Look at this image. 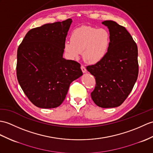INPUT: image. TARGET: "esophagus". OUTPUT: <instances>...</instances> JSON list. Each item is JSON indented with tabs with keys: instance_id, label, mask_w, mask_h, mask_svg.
Segmentation results:
<instances>
[{
	"instance_id": "34e87169",
	"label": "esophagus",
	"mask_w": 153,
	"mask_h": 153,
	"mask_svg": "<svg viewBox=\"0 0 153 153\" xmlns=\"http://www.w3.org/2000/svg\"><path fill=\"white\" fill-rule=\"evenodd\" d=\"M81 70H82V72H83V73H86L87 72V70H86V68H85V67L84 66H81Z\"/></svg>"
}]
</instances>
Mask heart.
<instances>
[{"label":"heart","mask_w":153,"mask_h":153,"mask_svg":"<svg viewBox=\"0 0 153 153\" xmlns=\"http://www.w3.org/2000/svg\"><path fill=\"white\" fill-rule=\"evenodd\" d=\"M111 35L105 28L82 26L74 29L71 41H66L65 50L71 59H77L83 51L85 62L96 64L107 55L111 44Z\"/></svg>","instance_id":"b5f03b06"}]
</instances>
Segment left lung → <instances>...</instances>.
<instances>
[{"instance_id":"1","label":"left lung","mask_w":153,"mask_h":153,"mask_svg":"<svg viewBox=\"0 0 153 153\" xmlns=\"http://www.w3.org/2000/svg\"><path fill=\"white\" fill-rule=\"evenodd\" d=\"M102 23L108 28L111 44L104 59L87 66L96 80L91 95L99 107L116 108L126 100L137 79V46L124 27L111 20Z\"/></svg>"}]
</instances>
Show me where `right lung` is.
Here are the masks:
<instances>
[{
  "label": "right lung",
  "instance_id": "right-lung-1",
  "mask_svg": "<svg viewBox=\"0 0 153 153\" xmlns=\"http://www.w3.org/2000/svg\"><path fill=\"white\" fill-rule=\"evenodd\" d=\"M72 19L30 30L17 53V77L24 93L38 108L58 107L70 83L83 75L79 63L63 58Z\"/></svg>",
  "mask_w": 153,
  "mask_h": 153
}]
</instances>
